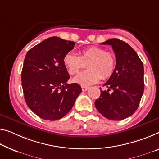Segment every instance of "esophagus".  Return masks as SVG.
<instances>
[{
	"label": "esophagus",
	"instance_id": "esophagus-1",
	"mask_svg": "<svg viewBox=\"0 0 159 159\" xmlns=\"http://www.w3.org/2000/svg\"><path fill=\"white\" fill-rule=\"evenodd\" d=\"M88 89H89V88H88L87 87L82 86V91H83V92H86Z\"/></svg>",
	"mask_w": 159,
	"mask_h": 159
}]
</instances>
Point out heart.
<instances>
[{
  "label": "heart",
  "mask_w": 159,
  "mask_h": 159,
  "mask_svg": "<svg viewBox=\"0 0 159 159\" xmlns=\"http://www.w3.org/2000/svg\"><path fill=\"white\" fill-rule=\"evenodd\" d=\"M70 75H73L86 67L89 69L80 73L73 81L82 86H89L96 84L103 79L111 76L115 69L116 60L110 52L104 48L91 46L82 50L80 56L75 53L66 54L63 60Z\"/></svg>",
  "instance_id": "obj_1"
}]
</instances>
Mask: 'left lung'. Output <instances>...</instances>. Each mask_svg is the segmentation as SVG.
I'll use <instances>...</instances> for the list:
<instances>
[{
  "label": "left lung",
  "mask_w": 159,
  "mask_h": 159,
  "mask_svg": "<svg viewBox=\"0 0 159 159\" xmlns=\"http://www.w3.org/2000/svg\"><path fill=\"white\" fill-rule=\"evenodd\" d=\"M111 45L116 57L113 74L101 90V95L94 102L98 111L105 118L119 121L136 111L143 90V65L135 50L124 41L112 38L101 43Z\"/></svg>",
  "instance_id": "obj_1"
}]
</instances>
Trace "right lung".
Listing matches in <instances>:
<instances>
[{
  "label": "right lung",
  "instance_id": "right-lung-1",
  "mask_svg": "<svg viewBox=\"0 0 159 159\" xmlns=\"http://www.w3.org/2000/svg\"><path fill=\"white\" fill-rule=\"evenodd\" d=\"M75 42L50 37L28 50L21 73L27 105L45 120H58L71 110L82 92L77 83L67 84L70 75L63 62Z\"/></svg>",
  "mask_w": 159,
  "mask_h": 159
}]
</instances>
